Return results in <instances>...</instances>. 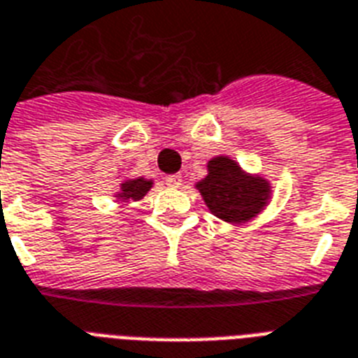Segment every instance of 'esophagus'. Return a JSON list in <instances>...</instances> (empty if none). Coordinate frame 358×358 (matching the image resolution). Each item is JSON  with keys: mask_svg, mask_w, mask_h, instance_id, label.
I'll use <instances>...</instances> for the list:
<instances>
[{"mask_svg": "<svg viewBox=\"0 0 358 358\" xmlns=\"http://www.w3.org/2000/svg\"><path fill=\"white\" fill-rule=\"evenodd\" d=\"M165 184L169 187H180L182 185V174H169V176H165Z\"/></svg>", "mask_w": 358, "mask_h": 358, "instance_id": "esophagus-1", "label": "esophagus"}]
</instances>
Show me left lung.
Returning <instances> with one entry per match:
<instances>
[{
  "mask_svg": "<svg viewBox=\"0 0 358 358\" xmlns=\"http://www.w3.org/2000/svg\"><path fill=\"white\" fill-rule=\"evenodd\" d=\"M206 206L227 223H243L262 212L269 199V184L245 174L230 157H213L208 176L196 184Z\"/></svg>",
  "mask_w": 358,
  "mask_h": 358,
  "instance_id": "left-lung-1",
  "label": "left lung"
}]
</instances>
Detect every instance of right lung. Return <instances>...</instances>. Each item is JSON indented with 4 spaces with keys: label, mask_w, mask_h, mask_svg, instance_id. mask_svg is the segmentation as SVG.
I'll return each mask as SVG.
<instances>
[{
    "label": "right lung",
    "mask_w": 358,
    "mask_h": 358,
    "mask_svg": "<svg viewBox=\"0 0 358 358\" xmlns=\"http://www.w3.org/2000/svg\"><path fill=\"white\" fill-rule=\"evenodd\" d=\"M152 187V182H148V180L145 178H135V180H128V182H124L122 185H120V193L119 196H122V199H131V201H139V199H143V196L148 193V189Z\"/></svg>",
    "instance_id": "obj_1"
}]
</instances>
